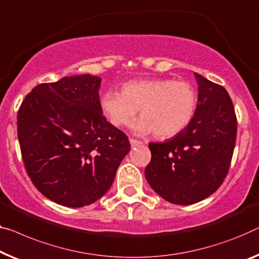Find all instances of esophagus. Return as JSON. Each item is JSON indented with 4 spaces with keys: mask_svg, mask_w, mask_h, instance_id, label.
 Returning <instances> with one entry per match:
<instances>
[{
    "mask_svg": "<svg viewBox=\"0 0 259 259\" xmlns=\"http://www.w3.org/2000/svg\"><path fill=\"white\" fill-rule=\"evenodd\" d=\"M129 141H130L131 146H138V145H142L143 144V142L138 141V140H135V138H130Z\"/></svg>",
    "mask_w": 259,
    "mask_h": 259,
    "instance_id": "34e87169",
    "label": "esophagus"
}]
</instances>
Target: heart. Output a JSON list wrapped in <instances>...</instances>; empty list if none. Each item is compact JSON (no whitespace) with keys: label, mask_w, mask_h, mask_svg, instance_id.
<instances>
[{"label":"heart","mask_w":259,"mask_h":259,"mask_svg":"<svg viewBox=\"0 0 259 259\" xmlns=\"http://www.w3.org/2000/svg\"><path fill=\"white\" fill-rule=\"evenodd\" d=\"M198 106V93L187 81L145 79L125 82L121 93L107 91L100 98V108L114 126H123L141 110L133 123L140 134L154 133L168 138L190 124Z\"/></svg>","instance_id":"heart-1"}]
</instances>
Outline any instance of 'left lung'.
I'll list each match as a JSON object with an SVG mask.
<instances>
[{
    "mask_svg": "<svg viewBox=\"0 0 259 259\" xmlns=\"http://www.w3.org/2000/svg\"><path fill=\"white\" fill-rule=\"evenodd\" d=\"M198 106L186 128L172 140L150 143L145 178L166 201L193 204L221 186L237 135L234 105L225 87L195 73Z\"/></svg>",
    "mask_w": 259,
    "mask_h": 259,
    "instance_id": "8db88e82",
    "label": "left lung"
}]
</instances>
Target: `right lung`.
<instances>
[{
    "label": "right lung",
    "instance_id": "obj_1",
    "mask_svg": "<svg viewBox=\"0 0 259 259\" xmlns=\"http://www.w3.org/2000/svg\"><path fill=\"white\" fill-rule=\"evenodd\" d=\"M101 79L91 74L40 83L17 114V135L26 173L46 198L79 208L109 190L130 151L128 136L103 116Z\"/></svg>",
    "mask_w": 259,
    "mask_h": 259
}]
</instances>
